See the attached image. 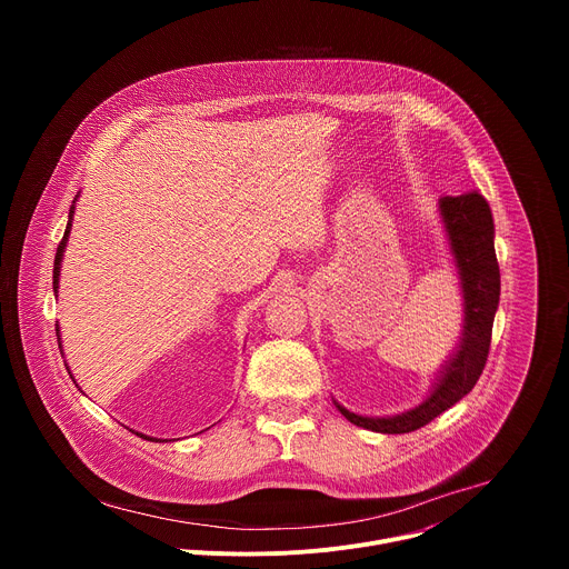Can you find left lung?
Wrapping results in <instances>:
<instances>
[{
    "label": "left lung",
    "mask_w": 569,
    "mask_h": 569,
    "mask_svg": "<svg viewBox=\"0 0 569 569\" xmlns=\"http://www.w3.org/2000/svg\"><path fill=\"white\" fill-rule=\"evenodd\" d=\"M439 211L463 295V331L452 358L441 367L428 398L396 417H360L336 402L353 426L382 435L415 432L459 402L479 380L491 349L493 319L500 303V266L496 257V227L489 202L477 191L446 196Z\"/></svg>",
    "instance_id": "1"
}]
</instances>
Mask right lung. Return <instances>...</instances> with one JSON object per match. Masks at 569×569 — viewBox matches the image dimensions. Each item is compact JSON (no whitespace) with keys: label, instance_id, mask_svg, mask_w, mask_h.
Instances as JSON below:
<instances>
[{"label":"right lung","instance_id":"1","mask_svg":"<svg viewBox=\"0 0 569 569\" xmlns=\"http://www.w3.org/2000/svg\"><path fill=\"white\" fill-rule=\"evenodd\" d=\"M73 202H76V198H73ZM71 220H73V204L69 207V220H67V229H64V236H62V240H60V246H58V252H56V261H53V292H58V279H60V261H62V254H64V248H67V236H69V229H71ZM58 331V329H56ZM60 340V338H58ZM139 437H143V439H148V441H157V439H152V437H146V435H141V432H137Z\"/></svg>","mask_w":569,"mask_h":569}]
</instances>
